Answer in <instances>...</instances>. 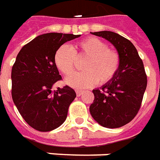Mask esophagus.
I'll list each match as a JSON object with an SVG mask.
<instances>
[{"instance_id":"obj_1","label":"esophagus","mask_w":160,"mask_h":160,"mask_svg":"<svg viewBox=\"0 0 160 160\" xmlns=\"http://www.w3.org/2000/svg\"><path fill=\"white\" fill-rule=\"evenodd\" d=\"M82 91H78V90H77L76 91V95L78 96V97H80V95H81V94H82Z\"/></svg>"}]
</instances>
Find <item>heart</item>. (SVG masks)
I'll return each instance as SVG.
<instances>
[{"label":"heart","mask_w":160,"mask_h":160,"mask_svg":"<svg viewBox=\"0 0 160 160\" xmlns=\"http://www.w3.org/2000/svg\"><path fill=\"white\" fill-rule=\"evenodd\" d=\"M86 58L82 64L84 71L74 73L65 79V83L75 89H85L98 82H109L119 67V56L116 51L108 48L107 43L96 37H90L74 47L62 45L54 55L55 65L65 75L71 74L77 60Z\"/></svg>","instance_id":"1"}]
</instances>
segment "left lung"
Listing matches in <instances>:
<instances>
[{
	"mask_svg": "<svg viewBox=\"0 0 160 160\" xmlns=\"http://www.w3.org/2000/svg\"><path fill=\"white\" fill-rule=\"evenodd\" d=\"M92 35L104 38L115 47L119 67L109 82L92 90L94 101L90 106L93 119L106 128H119L134 119L139 111L147 87L142 60L131 41L112 31Z\"/></svg>",
	"mask_w": 160,
	"mask_h": 160,
	"instance_id": "8db88e82",
	"label": "left lung"
}]
</instances>
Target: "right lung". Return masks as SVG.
<instances>
[{
	"mask_svg": "<svg viewBox=\"0 0 160 160\" xmlns=\"http://www.w3.org/2000/svg\"><path fill=\"white\" fill-rule=\"evenodd\" d=\"M80 35L47 33L38 35L20 50L12 68V97L23 119L40 131H50L64 122L76 98L66 86L53 92L62 79L54 62L59 47Z\"/></svg>",
	"mask_w": 160,
	"mask_h": 160,
	"instance_id": "right-lung-1",
	"label": "right lung"
}]
</instances>
